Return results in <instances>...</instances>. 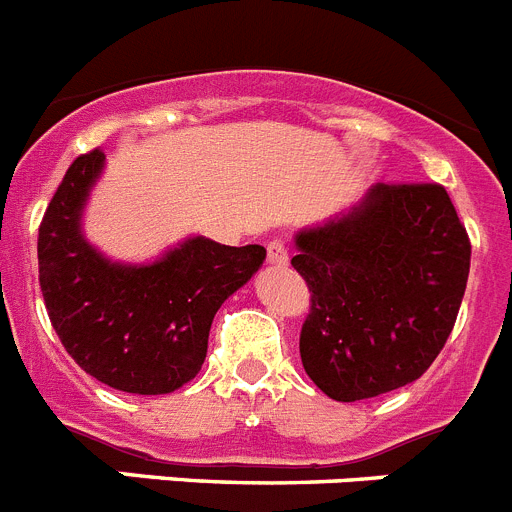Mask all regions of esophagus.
<instances>
[{"label": "esophagus", "instance_id": "obj_1", "mask_svg": "<svg viewBox=\"0 0 512 512\" xmlns=\"http://www.w3.org/2000/svg\"><path fill=\"white\" fill-rule=\"evenodd\" d=\"M267 262L270 265H288V247H285L283 239H273L270 245H267Z\"/></svg>", "mask_w": 512, "mask_h": 512}]
</instances>
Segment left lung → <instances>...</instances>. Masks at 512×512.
Instances as JSON below:
<instances>
[{"label":"left lung","instance_id":"1","mask_svg":"<svg viewBox=\"0 0 512 512\" xmlns=\"http://www.w3.org/2000/svg\"><path fill=\"white\" fill-rule=\"evenodd\" d=\"M311 290L301 362L339 403L418 380L449 339L469 275L467 229L439 183H375L365 199L296 234Z\"/></svg>","mask_w":512,"mask_h":512}]
</instances>
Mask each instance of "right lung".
Returning <instances> with one entry per match:
<instances>
[{
    "mask_svg": "<svg viewBox=\"0 0 512 512\" xmlns=\"http://www.w3.org/2000/svg\"><path fill=\"white\" fill-rule=\"evenodd\" d=\"M104 153L73 160L38 232L40 290L76 365L122 393H173L199 375L222 303L260 270L265 247L191 237L147 265H122L81 234Z\"/></svg>",
    "mask_w": 512,
    "mask_h": 512,
    "instance_id": "right-lung-1",
    "label": "right lung"
}]
</instances>
